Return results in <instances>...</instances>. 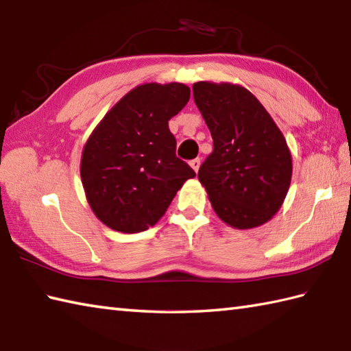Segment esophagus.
I'll return each mask as SVG.
<instances>
[{
  "instance_id": "esophagus-1",
  "label": "esophagus",
  "mask_w": 351,
  "mask_h": 351,
  "mask_svg": "<svg viewBox=\"0 0 351 351\" xmlns=\"http://www.w3.org/2000/svg\"><path fill=\"white\" fill-rule=\"evenodd\" d=\"M189 163H191V167L193 168V171H195V173H198V169H199V165H201V159H199V158H197V159H193V160H191Z\"/></svg>"
}]
</instances>
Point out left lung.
Returning a JSON list of instances; mask_svg holds the SVG:
<instances>
[{
    "label": "left lung",
    "mask_w": 351,
    "mask_h": 351,
    "mask_svg": "<svg viewBox=\"0 0 351 351\" xmlns=\"http://www.w3.org/2000/svg\"><path fill=\"white\" fill-rule=\"evenodd\" d=\"M192 91L213 138V152L198 171L213 210L239 230L263 225L281 208L291 183L282 132L245 87L199 81Z\"/></svg>",
    "instance_id": "obj_1"
}]
</instances>
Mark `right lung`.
Returning a JSON list of instances; mask_svg holds the SVG:
<instances>
[{
    "label": "right lung",
    "mask_w": 351,
    "mask_h": 351,
    "mask_svg": "<svg viewBox=\"0 0 351 351\" xmlns=\"http://www.w3.org/2000/svg\"><path fill=\"white\" fill-rule=\"evenodd\" d=\"M184 84H143L120 99L93 130L81 180L93 212L106 227L139 232L165 215L177 191L195 177L176 156L171 117L189 102Z\"/></svg>",
    "instance_id": "obj_1"
}]
</instances>
